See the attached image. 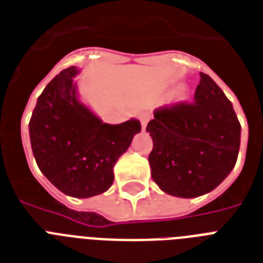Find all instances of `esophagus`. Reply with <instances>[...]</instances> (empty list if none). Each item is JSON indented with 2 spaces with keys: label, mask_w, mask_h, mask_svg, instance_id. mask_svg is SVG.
<instances>
[{
  "label": "esophagus",
  "mask_w": 263,
  "mask_h": 263,
  "mask_svg": "<svg viewBox=\"0 0 263 263\" xmlns=\"http://www.w3.org/2000/svg\"><path fill=\"white\" fill-rule=\"evenodd\" d=\"M150 119H151V115H150V113H142V115L139 116V120H140V124H142L143 129L146 128L147 123L150 121Z\"/></svg>",
  "instance_id": "1"
}]
</instances>
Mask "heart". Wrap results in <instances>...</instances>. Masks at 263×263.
Wrapping results in <instances>:
<instances>
[{"mask_svg":"<svg viewBox=\"0 0 263 263\" xmlns=\"http://www.w3.org/2000/svg\"><path fill=\"white\" fill-rule=\"evenodd\" d=\"M178 96H183V90L181 89V90H178Z\"/></svg>","mask_w":263,"mask_h":263,"instance_id":"heart-1","label":"heart"}]
</instances>
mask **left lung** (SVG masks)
Returning a JSON list of instances; mask_svg holds the SVG:
<instances>
[{"mask_svg": "<svg viewBox=\"0 0 263 263\" xmlns=\"http://www.w3.org/2000/svg\"><path fill=\"white\" fill-rule=\"evenodd\" d=\"M200 77L193 102L159 106L146 128L154 143L151 177L176 197L213 191L238 159L240 123L231 101L211 77Z\"/></svg>", "mask_w": 263, "mask_h": 263, "instance_id": "8db88e82", "label": "left lung"}]
</instances>
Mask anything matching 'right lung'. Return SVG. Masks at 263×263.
I'll return each mask as SVG.
<instances>
[{
  "mask_svg": "<svg viewBox=\"0 0 263 263\" xmlns=\"http://www.w3.org/2000/svg\"><path fill=\"white\" fill-rule=\"evenodd\" d=\"M76 66L63 70L37 98L29 138L40 172L67 196L86 198L113 183V166L142 127L138 120L102 123L77 98Z\"/></svg>",
  "mask_w": 263,
  "mask_h": 263,
  "instance_id": "right-lung-1",
  "label": "right lung"
}]
</instances>
